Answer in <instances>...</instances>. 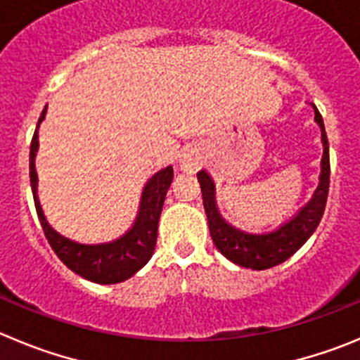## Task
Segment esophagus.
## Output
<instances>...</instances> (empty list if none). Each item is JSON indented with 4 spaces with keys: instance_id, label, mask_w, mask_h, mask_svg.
<instances>
[{
    "instance_id": "34e87169",
    "label": "esophagus",
    "mask_w": 360,
    "mask_h": 360,
    "mask_svg": "<svg viewBox=\"0 0 360 360\" xmlns=\"http://www.w3.org/2000/svg\"><path fill=\"white\" fill-rule=\"evenodd\" d=\"M179 167L183 172L186 174H195L200 169V156L197 150L186 149L179 156Z\"/></svg>"
}]
</instances>
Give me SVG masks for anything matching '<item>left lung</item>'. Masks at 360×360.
<instances>
[{"label":"left lung","instance_id":"left-lung-1","mask_svg":"<svg viewBox=\"0 0 360 360\" xmlns=\"http://www.w3.org/2000/svg\"><path fill=\"white\" fill-rule=\"evenodd\" d=\"M314 122L321 129V143H323V156H321L320 183L312 193L311 200L298 210L295 217L281 224L277 229L270 233H247L221 217L214 199V183L206 170L197 174V179L202 190L204 210H206L210 233L214 247L221 256L252 270H266L277 266L290 259L295 252L312 236V233L320 226L328 197V183H330V160H328V140L325 133L323 119L314 104Z\"/></svg>","mask_w":360,"mask_h":360}]
</instances>
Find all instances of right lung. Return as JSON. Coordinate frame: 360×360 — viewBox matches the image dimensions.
I'll return each mask as SVG.
<instances>
[{
    "label": "right lung",
    "mask_w": 360,
    "mask_h": 360,
    "mask_svg": "<svg viewBox=\"0 0 360 360\" xmlns=\"http://www.w3.org/2000/svg\"><path fill=\"white\" fill-rule=\"evenodd\" d=\"M46 108L40 113L32 146H30V183H32L33 200H35L37 214H39L44 234L60 261L79 277L97 282V284H117V282L126 281L133 277L140 268L146 266L147 261L153 257L158 238V221L163 210L165 195L172 183L174 169L172 167L161 169L147 181L134 224L120 238L106 241V243H79V241L62 236L46 220L39 195H37L39 177L35 170V156L39 150V126L46 117Z\"/></svg>",
    "instance_id": "add662e5"
}]
</instances>
